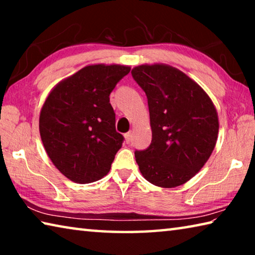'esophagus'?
Here are the masks:
<instances>
[{"label": "esophagus", "instance_id": "obj_1", "mask_svg": "<svg viewBox=\"0 0 255 255\" xmlns=\"http://www.w3.org/2000/svg\"><path fill=\"white\" fill-rule=\"evenodd\" d=\"M131 136H132V133H131V132H127V133H125V140H126V143H127V144L130 143V140H131Z\"/></svg>", "mask_w": 255, "mask_h": 255}]
</instances>
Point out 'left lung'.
<instances>
[{"mask_svg": "<svg viewBox=\"0 0 255 255\" xmlns=\"http://www.w3.org/2000/svg\"><path fill=\"white\" fill-rule=\"evenodd\" d=\"M131 75L147 97L152 143L135 157L144 178L175 188L199 172L217 143L218 114L201 86L162 63L143 64Z\"/></svg>", "mask_w": 255, "mask_h": 255, "instance_id": "8db88e82", "label": "left lung"}]
</instances>
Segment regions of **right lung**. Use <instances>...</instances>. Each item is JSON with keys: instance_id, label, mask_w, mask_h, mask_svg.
Instances as JSON below:
<instances>
[{"instance_id": "add662e5", "label": "right lung", "mask_w": 255, "mask_h": 255, "mask_svg": "<svg viewBox=\"0 0 255 255\" xmlns=\"http://www.w3.org/2000/svg\"><path fill=\"white\" fill-rule=\"evenodd\" d=\"M130 66L92 64L56 84L39 116V131L50 161L75 183L109 173L124 137L116 131L110 93Z\"/></svg>"}]
</instances>
